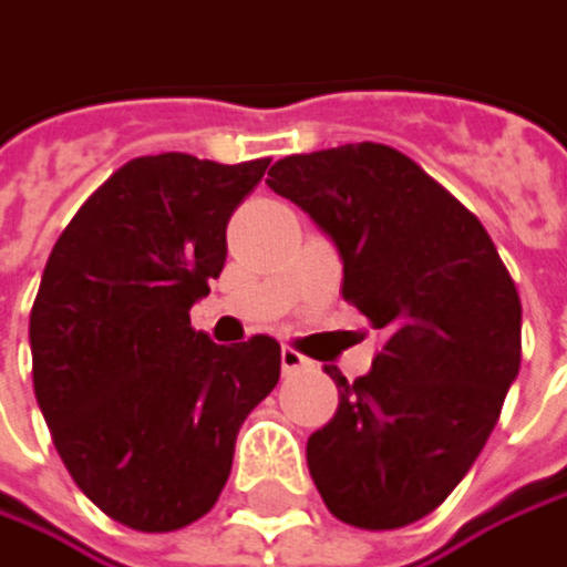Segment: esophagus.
I'll use <instances>...</instances> for the list:
<instances>
[{"mask_svg": "<svg viewBox=\"0 0 567 567\" xmlns=\"http://www.w3.org/2000/svg\"><path fill=\"white\" fill-rule=\"evenodd\" d=\"M299 369H309V359L286 346V349H281V372L292 375V372H299Z\"/></svg>", "mask_w": 567, "mask_h": 567, "instance_id": "obj_1", "label": "esophagus"}]
</instances>
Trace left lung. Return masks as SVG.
<instances>
[{"instance_id":"obj_1","label":"left lung","mask_w":567,"mask_h":567,"mask_svg":"<svg viewBox=\"0 0 567 567\" xmlns=\"http://www.w3.org/2000/svg\"><path fill=\"white\" fill-rule=\"evenodd\" d=\"M268 188L296 202L342 258V296L385 349L339 385L309 445L336 518L402 528L435 512L485 449L522 365V302L485 225L409 155L359 142L278 158Z\"/></svg>"}]
</instances>
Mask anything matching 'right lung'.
I'll return each mask as SVG.
<instances>
[{"instance_id": "right-lung-1", "label": "right lung", "mask_w": 567, "mask_h": 567, "mask_svg": "<svg viewBox=\"0 0 567 567\" xmlns=\"http://www.w3.org/2000/svg\"><path fill=\"white\" fill-rule=\"evenodd\" d=\"M265 168L185 152L132 158L45 261L29 316L35 402L72 482L135 532L185 528L218 502L238 429L278 382L275 339L228 349L188 319Z\"/></svg>"}]
</instances>
